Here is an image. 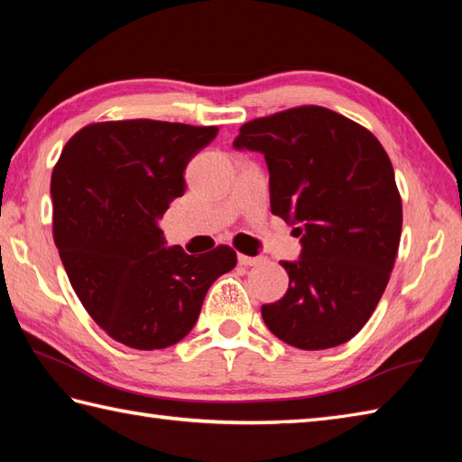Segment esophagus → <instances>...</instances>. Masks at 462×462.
<instances>
[{
    "label": "esophagus",
    "instance_id": "34e87169",
    "mask_svg": "<svg viewBox=\"0 0 462 462\" xmlns=\"http://www.w3.org/2000/svg\"><path fill=\"white\" fill-rule=\"evenodd\" d=\"M238 262L242 263V266H260L263 258L262 256H244V254H240Z\"/></svg>",
    "mask_w": 462,
    "mask_h": 462
}]
</instances>
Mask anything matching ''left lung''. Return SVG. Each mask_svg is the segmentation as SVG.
<instances>
[{
	"mask_svg": "<svg viewBox=\"0 0 462 462\" xmlns=\"http://www.w3.org/2000/svg\"><path fill=\"white\" fill-rule=\"evenodd\" d=\"M234 146L263 154L272 214L301 236L300 260L280 262L290 288L262 306L263 323L298 349L349 341L375 311L399 250L403 206L385 149L318 105L244 123Z\"/></svg>",
	"mask_w": 462,
	"mask_h": 462,
	"instance_id": "1",
	"label": "left lung"
}]
</instances>
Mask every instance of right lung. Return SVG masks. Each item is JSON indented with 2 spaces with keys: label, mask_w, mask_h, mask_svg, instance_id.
I'll use <instances>...</instances> for the list:
<instances>
[{
  "label": "right lung",
  "mask_w": 462,
  "mask_h": 462,
  "mask_svg": "<svg viewBox=\"0 0 462 462\" xmlns=\"http://www.w3.org/2000/svg\"><path fill=\"white\" fill-rule=\"evenodd\" d=\"M218 126L106 121L75 133L51 176L53 240L97 326L133 349L189 336L216 278L236 266L230 246L189 256L166 248L159 218L184 194V169Z\"/></svg>",
  "instance_id": "1"
}]
</instances>
